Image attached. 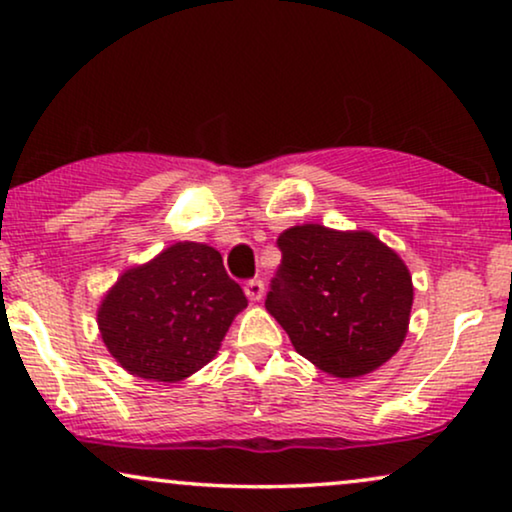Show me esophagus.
Masks as SVG:
<instances>
[{"label": "esophagus", "mask_w": 512, "mask_h": 512, "mask_svg": "<svg viewBox=\"0 0 512 512\" xmlns=\"http://www.w3.org/2000/svg\"><path fill=\"white\" fill-rule=\"evenodd\" d=\"M246 294L250 301H259L264 297V283L259 278H253L246 283Z\"/></svg>", "instance_id": "34e87169"}]
</instances>
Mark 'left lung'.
<instances>
[{"label":"left lung","mask_w":512,"mask_h":512,"mask_svg":"<svg viewBox=\"0 0 512 512\" xmlns=\"http://www.w3.org/2000/svg\"><path fill=\"white\" fill-rule=\"evenodd\" d=\"M278 248L264 306L301 357L329 376L359 378L401 348L413 280L392 248L371 232L322 225L285 229Z\"/></svg>","instance_id":"1"}]
</instances>
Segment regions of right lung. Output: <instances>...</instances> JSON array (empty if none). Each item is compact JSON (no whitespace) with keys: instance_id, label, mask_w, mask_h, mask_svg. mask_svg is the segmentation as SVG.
<instances>
[{"instance_id":"obj_1","label":"right lung","mask_w":512,"mask_h":512,"mask_svg":"<svg viewBox=\"0 0 512 512\" xmlns=\"http://www.w3.org/2000/svg\"><path fill=\"white\" fill-rule=\"evenodd\" d=\"M248 306L222 255L181 241L127 269L97 311L102 338L132 376L178 383L218 355L229 325Z\"/></svg>"}]
</instances>
